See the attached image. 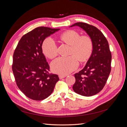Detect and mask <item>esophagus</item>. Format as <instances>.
I'll list each match as a JSON object with an SVG mask.
<instances>
[{
    "label": "esophagus",
    "mask_w": 127,
    "mask_h": 127,
    "mask_svg": "<svg viewBox=\"0 0 127 127\" xmlns=\"http://www.w3.org/2000/svg\"><path fill=\"white\" fill-rule=\"evenodd\" d=\"M66 77V75H60L59 76V78L60 79H63V78H64V77Z\"/></svg>",
    "instance_id": "esophagus-1"
}]
</instances>
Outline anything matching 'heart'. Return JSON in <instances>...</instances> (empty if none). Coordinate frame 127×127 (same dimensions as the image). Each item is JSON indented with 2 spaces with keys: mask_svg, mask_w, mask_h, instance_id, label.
<instances>
[{
  "mask_svg": "<svg viewBox=\"0 0 127 127\" xmlns=\"http://www.w3.org/2000/svg\"><path fill=\"white\" fill-rule=\"evenodd\" d=\"M60 39L71 46L69 55L72 56L58 58L52 61L51 66L55 72L66 75L77 68L78 60L80 62H84L89 58L93 50V42L89 36H80L78 32L73 30H69L64 33ZM42 50L46 56L51 59L58 55L57 44L51 37H48L44 41Z\"/></svg>",
  "mask_w": 127,
  "mask_h": 127,
  "instance_id": "heart-1",
  "label": "heart"
}]
</instances>
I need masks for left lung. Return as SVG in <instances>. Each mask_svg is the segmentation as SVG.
Here are the masks:
<instances>
[{"mask_svg": "<svg viewBox=\"0 0 127 127\" xmlns=\"http://www.w3.org/2000/svg\"><path fill=\"white\" fill-rule=\"evenodd\" d=\"M79 26L90 36L93 42V50L85 66L74 75L76 82L72 86L75 93L91 96L99 93L105 86L110 74L112 56L108 42L96 27L78 22L70 27Z\"/></svg>", "mask_w": 127, "mask_h": 127, "instance_id": "1", "label": "left lung"}]
</instances>
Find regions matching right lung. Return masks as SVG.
Returning a JSON list of instances; mask_svg holds the SVG:
<instances>
[{
  "label": "right lung",
  "mask_w": 127,
  "mask_h": 127,
  "mask_svg": "<svg viewBox=\"0 0 127 127\" xmlns=\"http://www.w3.org/2000/svg\"><path fill=\"white\" fill-rule=\"evenodd\" d=\"M59 30L38 27L23 36L15 50L12 70L16 85L33 100L41 101L49 96L59 80L57 75L49 73L42 49L45 38Z\"/></svg>",
  "instance_id": "right-lung-1"
}]
</instances>
